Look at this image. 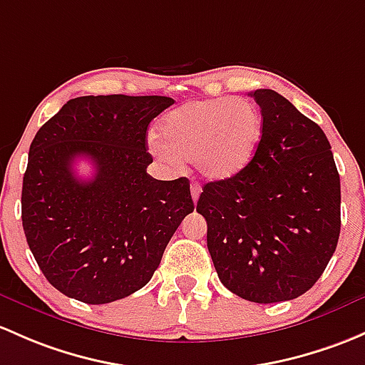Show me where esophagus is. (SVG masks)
<instances>
[{
	"label": "esophagus",
	"instance_id": "34e87169",
	"mask_svg": "<svg viewBox=\"0 0 365 365\" xmlns=\"http://www.w3.org/2000/svg\"><path fill=\"white\" fill-rule=\"evenodd\" d=\"M190 194H192V201L195 205L199 199V194H201V185H199V183H192V185H190Z\"/></svg>",
	"mask_w": 365,
	"mask_h": 365
}]
</instances>
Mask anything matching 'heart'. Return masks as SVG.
I'll list each match as a JSON object with an SVG mask.
<instances>
[{
	"instance_id": "b5f03b06",
	"label": "heart",
	"mask_w": 365,
	"mask_h": 365,
	"mask_svg": "<svg viewBox=\"0 0 365 365\" xmlns=\"http://www.w3.org/2000/svg\"><path fill=\"white\" fill-rule=\"evenodd\" d=\"M262 113L248 99L217 98L190 101L160 122V138L150 148L170 164L195 163L205 178L229 180L255 157L262 141Z\"/></svg>"
}]
</instances>
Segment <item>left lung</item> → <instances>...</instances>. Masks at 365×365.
Instances as JSON below:
<instances>
[{
    "instance_id": "1",
    "label": "left lung",
    "mask_w": 365,
    "mask_h": 365,
    "mask_svg": "<svg viewBox=\"0 0 365 365\" xmlns=\"http://www.w3.org/2000/svg\"><path fill=\"white\" fill-rule=\"evenodd\" d=\"M250 96L264 122L259 150L236 176L206 183L195 210L224 287L269 304L308 292L327 267L339 240L341 183L320 125L278 92Z\"/></svg>"
}]
</instances>
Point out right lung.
Masks as SVG:
<instances>
[{"instance_id": "obj_1", "label": "right lung", "mask_w": 365, "mask_h": 365, "mask_svg": "<svg viewBox=\"0 0 365 365\" xmlns=\"http://www.w3.org/2000/svg\"><path fill=\"white\" fill-rule=\"evenodd\" d=\"M166 96H82L45 122L22 180V227L41 273L59 292L106 304L147 285L183 218L194 212L187 178H152L148 124ZM86 156L95 176L72 164Z\"/></svg>"}]
</instances>
